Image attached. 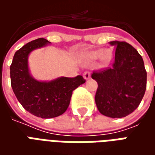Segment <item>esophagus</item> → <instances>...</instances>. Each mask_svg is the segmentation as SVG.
<instances>
[{
    "label": "esophagus",
    "instance_id": "1",
    "mask_svg": "<svg viewBox=\"0 0 155 155\" xmlns=\"http://www.w3.org/2000/svg\"><path fill=\"white\" fill-rule=\"evenodd\" d=\"M83 77H84V80H89L91 78V73L89 71H85L83 74Z\"/></svg>",
    "mask_w": 155,
    "mask_h": 155
}]
</instances>
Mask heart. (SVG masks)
I'll return each instance as SVG.
<instances>
[{"mask_svg": "<svg viewBox=\"0 0 155 155\" xmlns=\"http://www.w3.org/2000/svg\"><path fill=\"white\" fill-rule=\"evenodd\" d=\"M113 56L114 54L111 50L97 49V50H92V51L84 52L81 54V59L84 62L88 63V62L94 61L100 58V60L103 64H108L113 59Z\"/></svg>", "mask_w": 155, "mask_h": 155, "instance_id": "obj_1", "label": "heart"}]
</instances>
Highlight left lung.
<instances>
[{"label": "left lung", "instance_id": "1", "mask_svg": "<svg viewBox=\"0 0 155 155\" xmlns=\"http://www.w3.org/2000/svg\"><path fill=\"white\" fill-rule=\"evenodd\" d=\"M116 48L111 67L94 71L98 83L95 104L103 115L123 118L136 110L146 90L147 73L142 56L124 41H110Z\"/></svg>", "mask_w": 155, "mask_h": 155}]
</instances>
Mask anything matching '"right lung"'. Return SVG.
<instances>
[{
  "mask_svg": "<svg viewBox=\"0 0 155 155\" xmlns=\"http://www.w3.org/2000/svg\"><path fill=\"white\" fill-rule=\"evenodd\" d=\"M49 44L51 42L44 38L29 42L15 52L10 67L11 84L18 101L25 110L42 119L64 114L73 91L85 82L81 75L59 77L51 81H40L33 78L29 70V54Z\"/></svg>",
  "mask_w": 155,
  "mask_h": 155,
  "instance_id": "1",
  "label": "right lung"
}]
</instances>
